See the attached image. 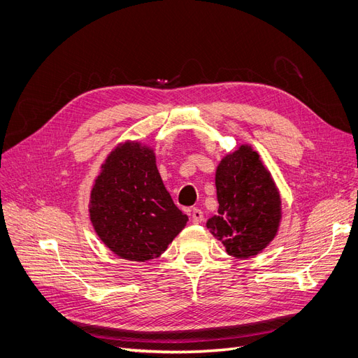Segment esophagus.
Here are the masks:
<instances>
[{
    "label": "esophagus",
    "mask_w": 358,
    "mask_h": 358,
    "mask_svg": "<svg viewBox=\"0 0 358 358\" xmlns=\"http://www.w3.org/2000/svg\"><path fill=\"white\" fill-rule=\"evenodd\" d=\"M192 223H201L204 220V213L199 210V208H192Z\"/></svg>",
    "instance_id": "1"
}]
</instances>
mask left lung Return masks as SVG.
Returning <instances> with one entry per match:
<instances>
[{
    "label": "left lung",
    "mask_w": 358,
    "mask_h": 358,
    "mask_svg": "<svg viewBox=\"0 0 358 358\" xmlns=\"http://www.w3.org/2000/svg\"><path fill=\"white\" fill-rule=\"evenodd\" d=\"M217 216L207 227L229 255L248 259L275 238L280 220V199L260 157L247 145L227 154L216 171Z\"/></svg>",
    "instance_id": "obj_1"
}]
</instances>
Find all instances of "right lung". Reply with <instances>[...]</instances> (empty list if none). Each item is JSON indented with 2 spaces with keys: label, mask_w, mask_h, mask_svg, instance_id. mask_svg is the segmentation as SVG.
I'll list each match as a JSON object with an SVG mask.
<instances>
[{
  "label": "right lung",
  "mask_w": 358,
  "mask_h": 358,
  "mask_svg": "<svg viewBox=\"0 0 358 358\" xmlns=\"http://www.w3.org/2000/svg\"><path fill=\"white\" fill-rule=\"evenodd\" d=\"M90 216L104 244L132 262L160 257L188 222L164 188L152 150L138 142L107 157L92 188Z\"/></svg>",
  "instance_id": "add662e5"
}]
</instances>
